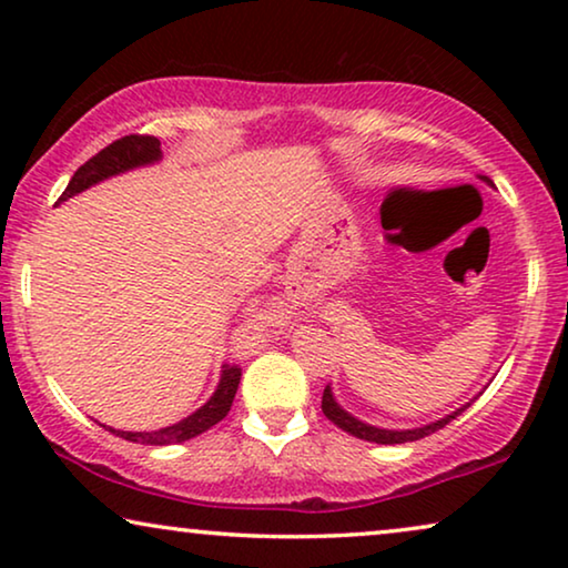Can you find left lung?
I'll return each mask as SVG.
<instances>
[{
    "label": "left lung",
    "instance_id": "1",
    "mask_svg": "<svg viewBox=\"0 0 568 568\" xmlns=\"http://www.w3.org/2000/svg\"><path fill=\"white\" fill-rule=\"evenodd\" d=\"M480 181H486L488 185H494L486 175H480ZM476 398H478V395H476ZM476 398H473V400H476ZM473 400H468V403H465V406L453 410V414H447L445 418H439V422H432V424H426V426H416V429H379V426L364 424L356 416L348 414V410L341 408L338 400L333 398L331 385H325V390H323V414H325V418H331V422L336 424L338 429L348 432L356 439L377 442V445H403V442H416V439H422V437H429V434H434V432H439L442 426H447L449 422H453V418L460 416L465 408H470Z\"/></svg>",
    "mask_w": 568,
    "mask_h": 568
}]
</instances>
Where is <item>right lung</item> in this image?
Wrapping results in <instances>:
<instances>
[{
  "mask_svg": "<svg viewBox=\"0 0 568 568\" xmlns=\"http://www.w3.org/2000/svg\"><path fill=\"white\" fill-rule=\"evenodd\" d=\"M158 160H162L160 139L139 136V134L115 139L113 144H108L105 150H100L95 158H90L80 170H77V173L72 175V181H69V185H67V191L59 196L57 204L77 196V193L88 191L90 185H95L100 181H108V178L126 173V170L154 165ZM240 375H243L240 367H230V364H224L222 375H220V385H216L212 398H209L199 410H193L191 416H185L183 422L165 426V429L121 432V429H113V426H105V424H100V426H105V429L115 434V437H123L129 442H142V445H154V447L175 445V442L193 439V437H199V434H204L206 429H212L214 424H220L222 418L227 416L232 400H235Z\"/></svg>",
  "mask_w": 568,
  "mask_h": 568,
  "instance_id": "right-lung-1",
  "label": "right lung"
}]
</instances>
